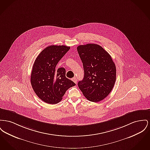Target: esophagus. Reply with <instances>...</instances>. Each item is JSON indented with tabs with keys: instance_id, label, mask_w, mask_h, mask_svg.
<instances>
[{
	"instance_id": "1",
	"label": "esophagus",
	"mask_w": 150,
	"mask_h": 150,
	"mask_svg": "<svg viewBox=\"0 0 150 150\" xmlns=\"http://www.w3.org/2000/svg\"><path fill=\"white\" fill-rule=\"evenodd\" d=\"M72 80L74 83H76V82H77V79H76L75 77L73 78L72 79Z\"/></svg>"
}]
</instances>
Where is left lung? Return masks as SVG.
Segmentation results:
<instances>
[{"mask_svg": "<svg viewBox=\"0 0 150 150\" xmlns=\"http://www.w3.org/2000/svg\"><path fill=\"white\" fill-rule=\"evenodd\" d=\"M77 50L84 71L78 87L89 101H100L108 96L115 86V63L109 54L98 45H79Z\"/></svg>", "mask_w": 150, "mask_h": 150, "instance_id": "left-lung-1", "label": "left lung"}]
</instances>
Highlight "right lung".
<instances>
[{
    "instance_id": "1",
    "label": "right lung",
    "mask_w": 150,
    "mask_h": 150,
    "mask_svg": "<svg viewBox=\"0 0 150 150\" xmlns=\"http://www.w3.org/2000/svg\"><path fill=\"white\" fill-rule=\"evenodd\" d=\"M70 49L66 45H51L44 49L35 59L30 82L35 94L46 103H58L66 91L76 85L66 77L64 68H55Z\"/></svg>"
}]
</instances>
